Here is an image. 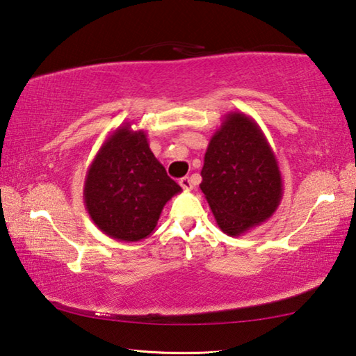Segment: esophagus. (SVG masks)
I'll return each instance as SVG.
<instances>
[{"instance_id":"obj_1","label":"esophagus","mask_w":356,"mask_h":356,"mask_svg":"<svg viewBox=\"0 0 356 356\" xmlns=\"http://www.w3.org/2000/svg\"><path fill=\"white\" fill-rule=\"evenodd\" d=\"M179 186H181L184 191H191L192 188H194V186H192V179L189 177H184L179 179Z\"/></svg>"}]
</instances>
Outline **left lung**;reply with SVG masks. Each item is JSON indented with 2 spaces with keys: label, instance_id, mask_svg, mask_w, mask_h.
Returning <instances> with one entry per match:
<instances>
[{
  "label": "left lung",
  "instance_id": "1",
  "mask_svg": "<svg viewBox=\"0 0 356 356\" xmlns=\"http://www.w3.org/2000/svg\"><path fill=\"white\" fill-rule=\"evenodd\" d=\"M200 189L228 236H242L269 220L283 197L277 156L263 129L244 112H228L211 137Z\"/></svg>",
  "mask_w": 356,
  "mask_h": 356
}]
</instances>
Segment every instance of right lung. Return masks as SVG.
<instances>
[{
  "label": "right lung",
  "mask_w": 356,
  "mask_h": 356,
  "mask_svg": "<svg viewBox=\"0 0 356 356\" xmlns=\"http://www.w3.org/2000/svg\"><path fill=\"white\" fill-rule=\"evenodd\" d=\"M181 188L154 158L143 129L123 123L99 147L84 179V204L98 229L137 242L154 232L162 209Z\"/></svg>",
  "instance_id": "obj_1"
}]
</instances>
